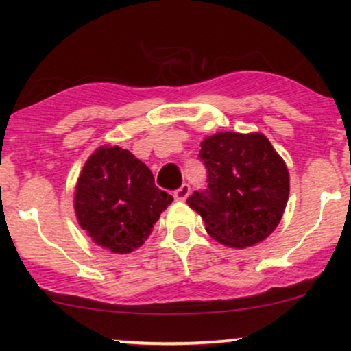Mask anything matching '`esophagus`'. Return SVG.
Listing matches in <instances>:
<instances>
[{
  "mask_svg": "<svg viewBox=\"0 0 351 351\" xmlns=\"http://www.w3.org/2000/svg\"><path fill=\"white\" fill-rule=\"evenodd\" d=\"M189 191H191V188H189L188 183H184V184H181L178 189H175V191H173V196H175L176 201H184L188 198Z\"/></svg>",
  "mask_w": 351,
  "mask_h": 351,
  "instance_id": "obj_1",
  "label": "esophagus"
}]
</instances>
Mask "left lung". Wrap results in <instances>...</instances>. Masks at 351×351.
<instances>
[{
	"label": "left lung",
	"instance_id": "8db88e82",
	"mask_svg": "<svg viewBox=\"0 0 351 351\" xmlns=\"http://www.w3.org/2000/svg\"><path fill=\"white\" fill-rule=\"evenodd\" d=\"M208 186L186 203L199 213L208 234L231 247L264 241L279 224L289 199L284 160L261 134H216L201 143Z\"/></svg>",
	"mask_w": 351,
	"mask_h": 351
}]
</instances>
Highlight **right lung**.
<instances>
[{
  "label": "right lung",
  "mask_w": 351,
  "mask_h": 351,
  "mask_svg": "<svg viewBox=\"0 0 351 351\" xmlns=\"http://www.w3.org/2000/svg\"><path fill=\"white\" fill-rule=\"evenodd\" d=\"M171 201L134 153L100 147L84 165L74 204L79 224L95 244L127 254L143 244Z\"/></svg>",
  "instance_id": "right-lung-1"
}]
</instances>
